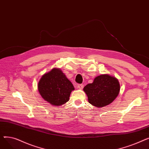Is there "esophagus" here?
Here are the masks:
<instances>
[{"label":"esophagus","mask_w":149,"mask_h":149,"mask_svg":"<svg viewBox=\"0 0 149 149\" xmlns=\"http://www.w3.org/2000/svg\"><path fill=\"white\" fill-rule=\"evenodd\" d=\"M84 87V86L83 84H77V88H79V89H82Z\"/></svg>","instance_id":"34e87169"}]
</instances>
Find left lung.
Here are the masks:
<instances>
[{"label":"left lung","instance_id":"left-lung-1","mask_svg":"<svg viewBox=\"0 0 149 149\" xmlns=\"http://www.w3.org/2000/svg\"><path fill=\"white\" fill-rule=\"evenodd\" d=\"M120 86L118 79L108 74H102L95 78L92 83L85 86L83 91L88 101L97 107L111 104L118 95Z\"/></svg>","mask_w":149,"mask_h":149}]
</instances>
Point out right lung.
I'll list each match as a JSON object with an SVG mask.
<instances>
[{"instance_id":"1","label":"right lung","mask_w":149,"mask_h":149,"mask_svg":"<svg viewBox=\"0 0 149 149\" xmlns=\"http://www.w3.org/2000/svg\"><path fill=\"white\" fill-rule=\"evenodd\" d=\"M38 90L47 102L58 106L69 101L74 87L60 69L53 68L43 75L38 83Z\"/></svg>"}]
</instances>
